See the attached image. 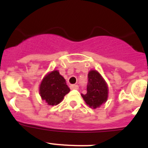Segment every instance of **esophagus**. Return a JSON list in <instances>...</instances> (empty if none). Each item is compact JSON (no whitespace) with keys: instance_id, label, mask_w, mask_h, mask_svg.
<instances>
[{"instance_id":"obj_1","label":"esophagus","mask_w":148,"mask_h":148,"mask_svg":"<svg viewBox=\"0 0 148 148\" xmlns=\"http://www.w3.org/2000/svg\"><path fill=\"white\" fill-rule=\"evenodd\" d=\"M70 89L71 90H78V86L76 84H72V85H70Z\"/></svg>"}]
</instances>
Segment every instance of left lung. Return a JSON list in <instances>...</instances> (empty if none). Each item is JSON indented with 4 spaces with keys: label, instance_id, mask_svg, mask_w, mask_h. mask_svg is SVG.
Instances as JSON below:
<instances>
[{
    "label": "left lung",
    "instance_id": "8db88e82",
    "mask_svg": "<svg viewBox=\"0 0 148 148\" xmlns=\"http://www.w3.org/2000/svg\"><path fill=\"white\" fill-rule=\"evenodd\" d=\"M87 105L94 109L106 102L108 97V87L102 76L96 70H90L88 73L87 93L82 94Z\"/></svg>",
    "mask_w": 148,
    "mask_h": 148
}]
</instances>
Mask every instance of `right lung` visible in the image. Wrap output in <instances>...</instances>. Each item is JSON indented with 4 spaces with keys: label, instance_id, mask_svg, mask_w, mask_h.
<instances>
[{
    "label": "right lung",
    "instance_id": "obj_1",
    "mask_svg": "<svg viewBox=\"0 0 148 148\" xmlns=\"http://www.w3.org/2000/svg\"><path fill=\"white\" fill-rule=\"evenodd\" d=\"M70 90L64 77L58 70H53L43 78L39 92L43 100L49 105L54 106L59 104Z\"/></svg>",
    "mask_w": 148,
    "mask_h": 148
}]
</instances>
